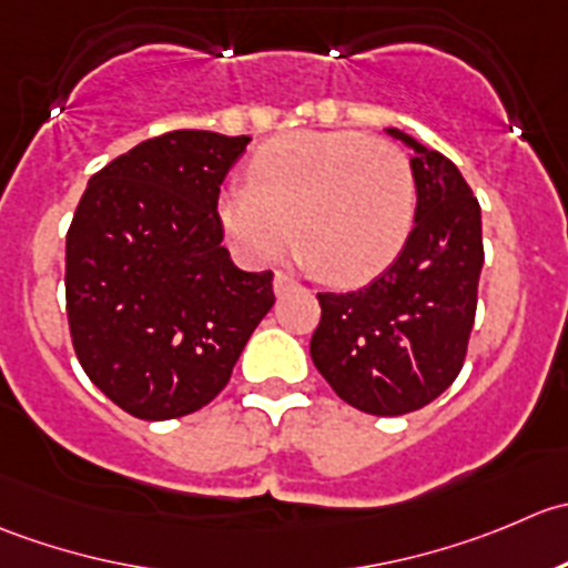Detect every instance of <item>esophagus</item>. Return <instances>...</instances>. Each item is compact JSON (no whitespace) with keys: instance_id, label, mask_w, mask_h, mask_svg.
I'll return each instance as SVG.
<instances>
[{"instance_id":"esophagus-1","label":"esophagus","mask_w":568,"mask_h":568,"mask_svg":"<svg viewBox=\"0 0 568 568\" xmlns=\"http://www.w3.org/2000/svg\"><path fill=\"white\" fill-rule=\"evenodd\" d=\"M273 290H276V295H286V292L297 290V282L286 276V273H276V278H273Z\"/></svg>"}]
</instances>
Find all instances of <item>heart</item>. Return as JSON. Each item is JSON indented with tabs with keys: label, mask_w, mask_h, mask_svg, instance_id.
Here are the masks:
<instances>
[{
	"label": "heart",
	"mask_w": 568,
	"mask_h": 568,
	"mask_svg": "<svg viewBox=\"0 0 568 568\" xmlns=\"http://www.w3.org/2000/svg\"><path fill=\"white\" fill-rule=\"evenodd\" d=\"M417 215L408 156L362 132H297L273 140L251 162V184L217 201L229 243L251 265H271L295 240L308 267L336 284L384 273Z\"/></svg>",
	"instance_id": "obj_1"
}]
</instances>
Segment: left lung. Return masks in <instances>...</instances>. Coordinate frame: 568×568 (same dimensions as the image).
<instances>
[{"label": "left lung", "mask_w": 568, "mask_h": 568, "mask_svg": "<svg viewBox=\"0 0 568 568\" xmlns=\"http://www.w3.org/2000/svg\"><path fill=\"white\" fill-rule=\"evenodd\" d=\"M414 151L417 215L397 260L356 292H320L314 367L358 412H417L458 378L483 267L480 204L439 151L386 129Z\"/></svg>", "instance_id": "obj_1"}]
</instances>
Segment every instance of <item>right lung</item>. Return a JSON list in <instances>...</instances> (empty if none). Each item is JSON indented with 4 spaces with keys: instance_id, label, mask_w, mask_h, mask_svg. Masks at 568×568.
<instances>
[{
    "instance_id": "right-lung-1",
    "label": "right lung",
    "mask_w": 568,
    "mask_h": 568,
    "mask_svg": "<svg viewBox=\"0 0 568 568\" xmlns=\"http://www.w3.org/2000/svg\"><path fill=\"white\" fill-rule=\"evenodd\" d=\"M251 138L176 129L93 173L65 237L77 358L115 406L173 419L221 395L276 303L223 248L217 195Z\"/></svg>"
}]
</instances>
